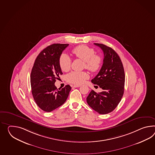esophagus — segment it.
<instances>
[{"mask_svg":"<svg viewBox=\"0 0 155 155\" xmlns=\"http://www.w3.org/2000/svg\"><path fill=\"white\" fill-rule=\"evenodd\" d=\"M73 87H80V85H74L73 86Z\"/></svg>","mask_w":155,"mask_h":155,"instance_id":"esophagus-1","label":"esophagus"}]
</instances>
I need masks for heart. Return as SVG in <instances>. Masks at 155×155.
Wrapping results in <instances>:
<instances>
[{
  "mask_svg": "<svg viewBox=\"0 0 155 155\" xmlns=\"http://www.w3.org/2000/svg\"><path fill=\"white\" fill-rule=\"evenodd\" d=\"M72 53L77 58L84 61V68L90 71L97 72L101 68L102 57L98 54H95V51L93 48L85 45H81L74 48L72 50ZM59 63L61 71L67 72L71 68V59L67 54H62L59 58ZM88 78L89 75L86 72L72 71L66 76L68 82L77 85L83 83Z\"/></svg>",
  "mask_w": 155,
  "mask_h": 155,
  "instance_id": "obj_1",
  "label": "heart"
}]
</instances>
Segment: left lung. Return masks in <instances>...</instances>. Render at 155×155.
Listing matches in <instances>:
<instances>
[{
    "label": "left lung",
    "mask_w": 155,
    "mask_h": 155,
    "mask_svg": "<svg viewBox=\"0 0 155 155\" xmlns=\"http://www.w3.org/2000/svg\"><path fill=\"white\" fill-rule=\"evenodd\" d=\"M104 54L103 64L92 83L103 91L96 93L92 90L87 97L88 105L100 114L113 111L122 98L124 91L125 73L120 57L112 48L102 44L94 43Z\"/></svg>",
    "instance_id": "left-lung-1"
}]
</instances>
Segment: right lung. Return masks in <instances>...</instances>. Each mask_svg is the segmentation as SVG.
<instances>
[{
    "label": "right lung",
    "instance_id": "right-lung-1",
    "mask_svg": "<svg viewBox=\"0 0 155 155\" xmlns=\"http://www.w3.org/2000/svg\"><path fill=\"white\" fill-rule=\"evenodd\" d=\"M69 44H54L48 46L38 55L30 76L32 94L38 106L50 112L62 105L68 98L71 87L66 85L57 89L56 79L63 74L59 60Z\"/></svg>",
    "mask_w": 155,
    "mask_h": 155
}]
</instances>
